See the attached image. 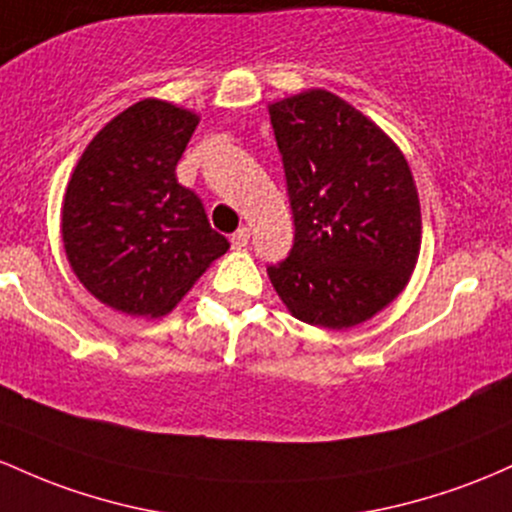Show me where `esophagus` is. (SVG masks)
<instances>
[{
    "mask_svg": "<svg viewBox=\"0 0 512 512\" xmlns=\"http://www.w3.org/2000/svg\"><path fill=\"white\" fill-rule=\"evenodd\" d=\"M246 244H249V229L241 227L232 234V246H234V249H244Z\"/></svg>",
    "mask_w": 512,
    "mask_h": 512,
    "instance_id": "34e87169",
    "label": "esophagus"
}]
</instances>
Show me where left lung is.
<instances>
[{
	"label": "left lung",
	"instance_id": "8db88e82",
	"mask_svg": "<svg viewBox=\"0 0 512 512\" xmlns=\"http://www.w3.org/2000/svg\"><path fill=\"white\" fill-rule=\"evenodd\" d=\"M295 241L268 278L292 317L350 329L409 283L421 251V203L409 162L370 118L326 89L268 106Z\"/></svg>",
	"mask_w": 512,
	"mask_h": 512
}]
</instances>
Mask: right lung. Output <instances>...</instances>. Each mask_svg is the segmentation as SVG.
<instances>
[{
    "instance_id": "obj_1",
    "label": "right lung",
    "mask_w": 512,
    "mask_h": 512,
    "mask_svg": "<svg viewBox=\"0 0 512 512\" xmlns=\"http://www.w3.org/2000/svg\"><path fill=\"white\" fill-rule=\"evenodd\" d=\"M195 125L174 103L137 101L103 125L67 183V261L96 300L130 317H164L229 249L176 179Z\"/></svg>"
}]
</instances>
